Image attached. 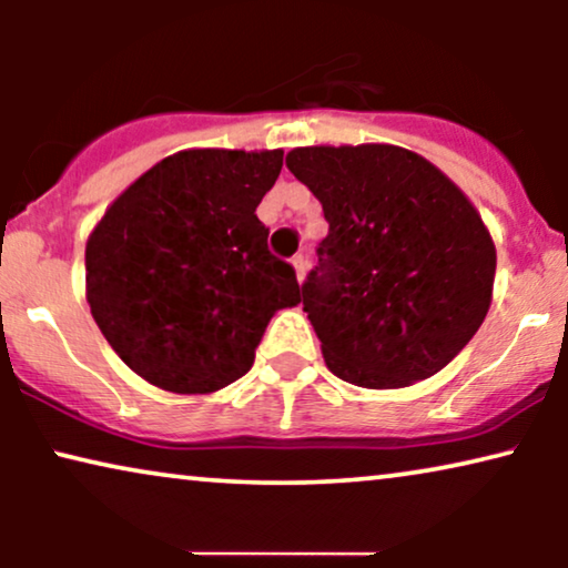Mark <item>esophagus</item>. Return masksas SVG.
Segmentation results:
<instances>
[{"label":"esophagus","instance_id":"1","mask_svg":"<svg viewBox=\"0 0 568 568\" xmlns=\"http://www.w3.org/2000/svg\"><path fill=\"white\" fill-rule=\"evenodd\" d=\"M292 266H294V274H297V282H302V278H305V274H307V261L302 258V255H294Z\"/></svg>","mask_w":568,"mask_h":568}]
</instances>
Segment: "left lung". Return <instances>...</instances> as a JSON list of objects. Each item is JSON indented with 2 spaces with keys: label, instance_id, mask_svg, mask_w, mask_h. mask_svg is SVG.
Masks as SVG:
<instances>
[{
  "label": "left lung",
  "instance_id": "8db88e82",
  "mask_svg": "<svg viewBox=\"0 0 568 568\" xmlns=\"http://www.w3.org/2000/svg\"><path fill=\"white\" fill-rule=\"evenodd\" d=\"M286 168L328 222L302 284L328 369L369 390L437 375L491 307L496 247L476 206L393 144L297 146Z\"/></svg>",
  "mask_w": 568,
  "mask_h": 568
}]
</instances>
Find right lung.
<instances>
[{
  "label": "right lung",
  "mask_w": 568,
  "mask_h": 568,
  "mask_svg": "<svg viewBox=\"0 0 568 568\" xmlns=\"http://www.w3.org/2000/svg\"><path fill=\"white\" fill-rule=\"evenodd\" d=\"M282 150H183L108 206L84 247L88 302L113 352L162 390L206 395L253 367L276 310L300 302L268 251L261 199Z\"/></svg>",
  "instance_id": "1"
}]
</instances>
